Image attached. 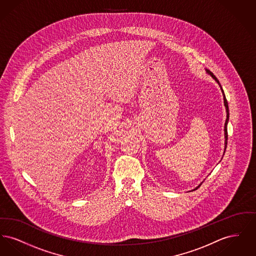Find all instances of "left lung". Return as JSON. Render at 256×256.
<instances>
[{
    "mask_svg": "<svg viewBox=\"0 0 256 256\" xmlns=\"http://www.w3.org/2000/svg\"><path fill=\"white\" fill-rule=\"evenodd\" d=\"M206 73L208 74H210V76L215 80V82L219 84L220 87V90H222V96H224V106H226V122H224V152H226V145H228V120H230V110H228V100H226V96H224V90H222V86H220V84L218 78L213 74V73H211L209 70H206ZM200 184H202V183H200ZM200 184L198 187H196L194 190H196V189L200 186ZM194 190H193V191H194Z\"/></svg>",
    "mask_w": 256,
    "mask_h": 256,
    "instance_id": "left-lung-1",
    "label": "left lung"
}]
</instances>
